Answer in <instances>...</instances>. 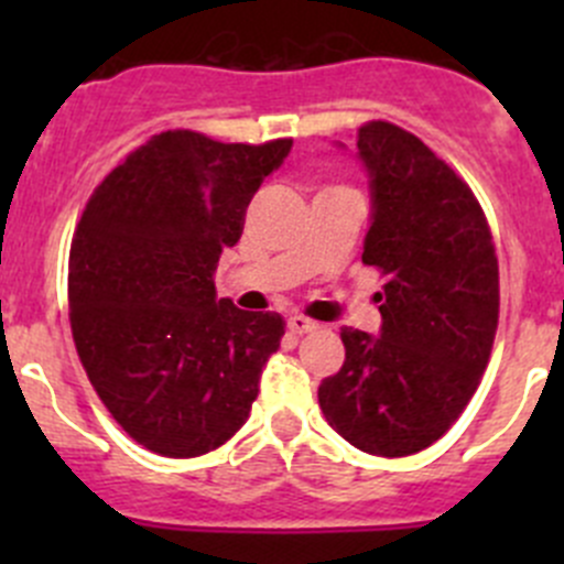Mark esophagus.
<instances>
[{"instance_id":"esophagus-1","label":"esophagus","mask_w":564,"mask_h":564,"mask_svg":"<svg viewBox=\"0 0 564 564\" xmlns=\"http://www.w3.org/2000/svg\"><path fill=\"white\" fill-rule=\"evenodd\" d=\"M286 327L292 329L294 335H305V333H314L318 324L311 322V318H305V316H289Z\"/></svg>"}]
</instances>
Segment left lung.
<instances>
[{"instance_id":"obj_1","label":"left lung","mask_w":564,"mask_h":564,"mask_svg":"<svg viewBox=\"0 0 564 564\" xmlns=\"http://www.w3.org/2000/svg\"><path fill=\"white\" fill-rule=\"evenodd\" d=\"M357 158L382 329H340L346 360L318 384V406L357 451L401 458L434 445L475 395L497 335L499 264L475 193L417 135L377 119L357 130Z\"/></svg>"}]
</instances>
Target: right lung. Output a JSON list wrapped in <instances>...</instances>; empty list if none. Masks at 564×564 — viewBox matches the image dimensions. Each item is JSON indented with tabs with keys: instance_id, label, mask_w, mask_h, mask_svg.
<instances>
[{
	"instance_id": "1",
	"label": "right lung",
	"mask_w": 564,
	"mask_h": 564,
	"mask_svg": "<svg viewBox=\"0 0 564 564\" xmlns=\"http://www.w3.org/2000/svg\"><path fill=\"white\" fill-rule=\"evenodd\" d=\"M289 150L292 139L220 144L166 130L84 207L67 267L73 340L111 417L147 451L204 456L248 420L286 322L218 300L213 275Z\"/></svg>"
}]
</instances>
